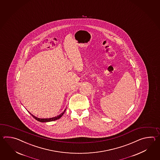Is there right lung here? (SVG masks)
<instances>
[{"label": "right lung", "instance_id": "right-lung-1", "mask_svg": "<svg viewBox=\"0 0 160 160\" xmlns=\"http://www.w3.org/2000/svg\"><path fill=\"white\" fill-rule=\"evenodd\" d=\"M66 110V109H65V110H64L63 112H62V113H61L59 115L56 116V117H52V118H38L37 117H35V116H34V115H32V114H31L30 112H30V114L35 119H36V120H37L38 121L41 122H51V121H55V120L59 119V118L61 117L63 115V114L65 113Z\"/></svg>", "mask_w": 160, "mask_h": 160}]
</instances>
